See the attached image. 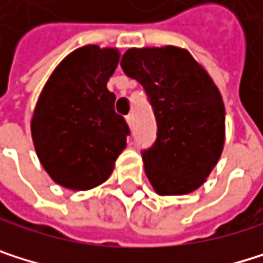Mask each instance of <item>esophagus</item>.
I'll use <instances>...</instances> for the list:
<instances>
[{
  "label": "esophagus",
  "mask_w": 263,
  "mask_h": 263,
  "mask_svg": "<svg viewBox=\"0 0 263 263\" xmlns=\"http://www.w3.org/2000/svg\"><path fill=\"white\" fill-rule=\"evenodd\" d=\"M133 119H135L133 114H128V116L125 117V121H127V124H128V127H130V128L133 127Z\"/></svg>",
  "instance_id": "1"
}]
</instances>
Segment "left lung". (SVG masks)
I'll use <instances>...</instances> for the list:
<instances>
[{
  "instance_id": "obj_1",
  "label": "left lung",
  "mask_w": 263,
  "mask_h": 263,
  "mask_svg": "<svg viewBox=\"0 0 263 263\" xmlns=\"http://www.w3.org/2000/svg\"><path fill=\"white\" fill-rule=\"evenodd\" d=\"M146 90L157 139L142 151L144 171L161 196L198 190L224 146L226 111L209 73L183 48H130L121 61Z\"/></svg>"
}]
</instances>
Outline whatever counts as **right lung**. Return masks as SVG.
Listing matches in <instances>:
<instances>
[{
	"label": "right lung",
	"mask_w": 263,
	"mask_h": 263,
	"mask_svg": "<svg viewBox=\"0 0 263 263\" xmlns=\"http://www.w3.org/2000/svg\"><path fill=\"white\" fill-rule=\"evenodd\" d=\"M119 51L86 45L65 58L44 86L31 121L34 147L61 186L90 190L112 173L130 128L116 114L106 83Z\"/></svg>",
	"instance_id": "obj_1"
}]
</instances>
